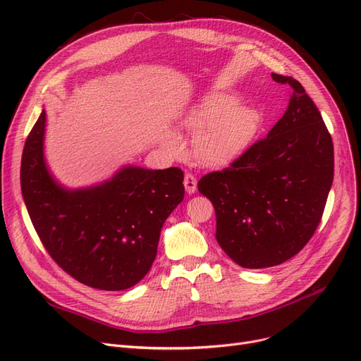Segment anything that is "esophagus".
Wrapping results in <instances>:
<instances>
[{
	"mask_svg": "<svg viewBox=\"0 0 361 361\" xmlns=\"http://www.w3.org/2000/svg\"><path fill=\"white\" fill-rule=\"evenodd\" d=\"M184 187H185V192H187L188 195H192V193L196 192V188H197V180H196V177H195L193 174L185 173V176H184Z\"/></svg>",
	"mask_w": 361,
	"mask_h": 361,
	"instance_id": "1",
	"label": "esophagus"
}]
</instances>
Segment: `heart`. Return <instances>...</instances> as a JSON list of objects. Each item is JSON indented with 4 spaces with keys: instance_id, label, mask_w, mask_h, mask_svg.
Returning a JSON list of instances; mask_svg holds the SVG:
<instances>
[{
    "instance_id": "1",
    "label": "heart",
    "mask_w": 361,
    "mask_h": 361,
    "mask_svg": "<svg viewBox=\"0 0 361 361\" xmlns=\"http://www.w3.org/2000/svg\"><path fill=\"white\" fill-rule=\"evenodd\" d=\"M183 127L195 139V152L206 165H225L237 159L250 146L260 127V114L235 98L211 93L185 114ZM177 149L178 140L169 139Z\"/></svg>"
}]
</instances>
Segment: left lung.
I'll use <instances>...</instances> for the list:
<instances>
[{"label": "left lung", "mask_w": 361, "mask_h": 361, "mask_svg": "<svg viewBox=\"0 0 361 361\" xmlns=\"http://www.w3.org/2000/svg\"><path fill=\"white\" fill-rule=\"evenodd\" d=\"M272 79L291 89L282 118L228 168L197 183L215 207L221 249L247 269L276 267L305 247L334 181L332 137L317 106L295 79Z\"/></svg>", "instance_id": "left-lung-1"}]
</instances>
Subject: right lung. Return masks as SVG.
I'll use <instances>...</instances> for the list:
<instances>
[{
	"instance_id": "add662e5",
	"label": "right lung",
	"mask_w": 361,
	"mask_h": 361,
	"mask_svg": "<svg viewBox=\"0 0 361 361\" xmlns=\"http://www.w3.org/2000/svg\"><path fill=\"white\" fill-rule=\"evenodd\" d=\"M47 112L29 133L20 168L22 193L44 247L87 287L120 291L145 278L157 257L162 225L184 199L177 166H123L111 180L70 190L45 162Z\"/></svg>"
}]
</instances>
